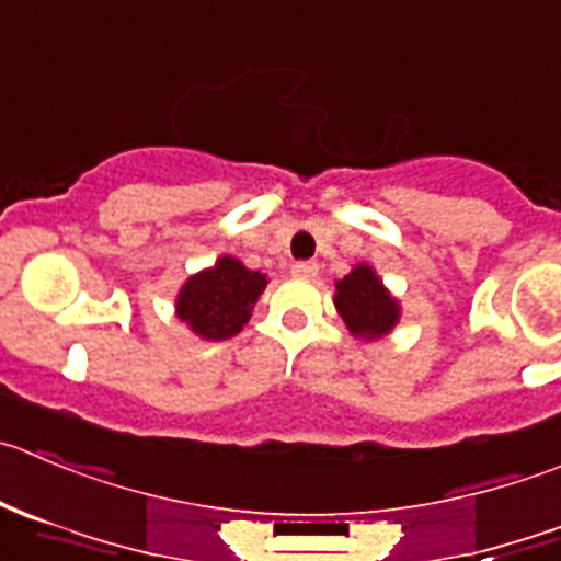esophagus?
Segmentation results:
<instances>
[{"instance_id": "obj_1", "label": "esophagus", "mask_w": 561, "mask_h": 561, "mask_svg": "<svg viewBox=\"0 0 561 561\" xmlns=\"http://www.w3.org/2000/svg\"><path fill=\"white\" fill-rule=\"evenodd\" d=\"M293 276H298V279H314L318 276V263H296L293 265Z\"/></svg>"}]
</instances>
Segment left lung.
Listing matches in <instances>:
<instances>
[{"mask_svg": "<svg viewBox=\"0 0 561 561\" xmlns=\"http://www.w3.org/2000/svg\"><path fill=\"white\" fill-rule=\"evenodd\" d=\"M334 307L345 320L347 331L358 340H378L400 320V304L367 263H358L351 274L336 282Z\"/></svg>", "mask_w": 561, "mask_h": 561, "instance_id": "8db88e82", "label": "left lung"}]
</instances>
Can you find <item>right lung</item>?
<instances>
[{
  "label": "right lung",
  "mask_w": 561,
  "mask_h": 561,
  "mask_svg": "<svg viewBox=\"0 0 561 561\" xmlns=\"http://www.w3.org/2000/svg\"><path fill=\"white\" fill-rule=\"evenodd\" d=\"M268 279L260 271H249L241 260H216L214 268L188 276L178 293L175 312L203 340H230L252 318V307Z\"/></svg>",
  "instance_id": "add662e5"
}]
</instances>
